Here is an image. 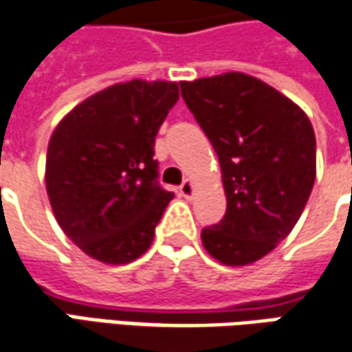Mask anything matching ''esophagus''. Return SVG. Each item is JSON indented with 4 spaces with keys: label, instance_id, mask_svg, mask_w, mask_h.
Returning a JSON list of instances; mask_svg holds the SVG:
<instances>
[{
    "label": "esophagus",
    "instance_id": "1",
    "mask_svg": "<svg viewBox=\"0 0 352 352\" xmlns=\"http://www.w3.org/2000/svg\"><path fill=\"white\" fill-rule=\"evenodd\" d=\"M179 192L185 197V199H191L192 192H195V187H192V181L189 179H185L183 183H181V187H179Z\"/></svg>",
    "mask_w": 352,
    "mask_h": 352
}]
</instances>
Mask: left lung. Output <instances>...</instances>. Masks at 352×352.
Here are the masks:
<instances>
[{"instance_id": "left-lung-1", "label": "left lung", "mask_w": 352, "mask_h": 352, "mask_svg": "<svg viewBox=\"0 0 352 352\" xmlns=\"http://www.w3.org/2000/svg\"><path fill=\"white\" fill-rule=\"evenodd\" d=\"M181 96L219 155L226 192L222 221L201 232L206 252L226 266L252 264L292 232L311 195L314 126L242 72L181 82Z\"/></svg>"}]
</instances>
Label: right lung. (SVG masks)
I'll use <instances>...</instances> for the list:
<instances>
[{"mask_svg":"<svg viewBox=\"0 0 352 352\" xmlns=\"http://www.w3.org/2000/svg\"><path fill=\"white\" fill-rule=\"evenodd\" d=\"M177 98L175 82L114 85L78 104L51 135L45 181L56 222L104 264L146 252L173 199L157 181L153 147Z\"/></svg>","mask_w":352,"mask_h":352,"instance_id":"add662e5","label":"right lung"}]
</instances>
